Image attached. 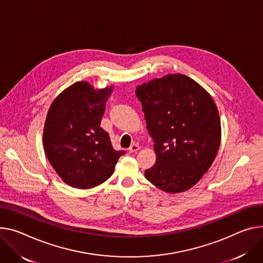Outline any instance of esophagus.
<instances>
[{
  "label": "esophagus",
  "instance_id": "34e87169",
  "mask_svg": "<svg viewBox=\"0 0 263 263\" xmlns=\"http://www.w3.org/2000/svg\"><path fill=\"white\" fill-rule=\"evenodd\" d=\"M139 149H140V148H139V146H138L137 144H133V145L130 146V148H129L128 150H129L130 153H136Z\"/></svg>",
  "mask_w": 263,
  "mask_h": 263
}]
</instances>
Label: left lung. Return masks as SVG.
I'll return each instance as SVG.
<instances>
[{"label": "left lung", "instance_id": "obj_1", "mask_svg": "<svg viewBox=\"0 0 263 263\" xmlns=\"http://www.w3.org/2000/svg\"><path fill=\"white\" fill-rule=\"evenodd\" d=\"M135 93L156 154L145 177L166 193L187 191L210 169L219 150L216 104L198 83L180 73L141 84Z\"/></svg>", "mask_w": 263, "mask_h": 263}]
</instances>
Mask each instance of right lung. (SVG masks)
Masks as SVG:
<instances>
[{
    "instance_id": "1",
    "label": "right lung",
    "mask_w": 263,
    "mask_h": 263,
    "mask_svg": "<svg viewBox=\"0 0 263 263\" xmlns=\"http://www.w3.org/2000/svg\"><path fill=\"white\" fill-rule=\"evenodd\" d=\"M113 86L94 89L77 82L62 91L46 116L43 144L47 158L62 180L77 189H91L113 174L124 151H115L101 128Z\"/></svg>"
}]
</instances>
